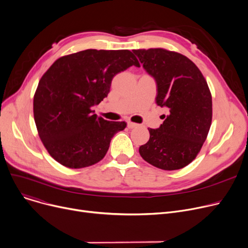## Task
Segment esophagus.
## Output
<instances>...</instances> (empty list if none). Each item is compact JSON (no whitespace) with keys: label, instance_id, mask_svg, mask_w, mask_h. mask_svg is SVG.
Masks as SVG:
<instances>
[{"label":"esophagus","instance_id":"1","mask_svg":"<svg viewBox=\"0 0 248 248\" xmlns=\"http://www.w3.org/2000/svg\"><path fill=\"white\" fill-rule=\"evenodd\" d=\"M138 124H135V123H132V122H127V127L128 128H134V127H137Z\"/></svg>","mask_w":248,"mask_h":248}]
</instances>
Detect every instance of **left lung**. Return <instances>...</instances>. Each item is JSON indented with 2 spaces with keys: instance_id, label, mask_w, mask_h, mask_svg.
I'll use <instances>...</instances> for the list:
<instances>
[{
  "instance_id": "8db88e82",
  "label": "left lung",
  "mask_w": 248,
  "mask_h": 248,
  "mask_svg": "<svg viewBox=\"0 0 248 248\" xmlns=\"http://www.w3.org/2000/svg\"><path fill=\"white\" fill-rule=\"evenodd\" d=\"M157 84L155 103L168 109L139 152L162 170H179L200 152L210 129L212 97L201 71L189 58L162 48L133 50Z\"/></svg>"
}]
</instances>
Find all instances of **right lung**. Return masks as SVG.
Wrapping results in <instances>:
<instances>
[{"instance_id": "obj_1", "label": "right lung", "mask_w": 248, "mask_h": 248, "mask_svg": "<svg viewBox=\"0 0 248 248\" xmlns=\"http://www.w3.org/2000/svg\"><path fill=\"white\" fill-rule=\"evenodd\" d=\"M140 67L129 50L87 49L57 59L39 81L34 120L43 145L61 165L79 169L106 155L113 136L126 126L94 114L93 107L107 97L112 78Z\"/></svg>"}]
</instances>
